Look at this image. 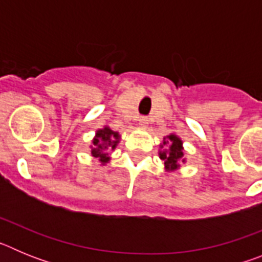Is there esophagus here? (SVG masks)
Listing matches in <instances>:
<instances>
[{
  "label": "esophagus",
  "instance_id": "34e87169",
  "mask_svg": "<svg viewBox=\"0 0 262 262\" xmlns=\"http://www.w3.org/2000/svg\"><path fill=\"white\" fill-rule=\"evenodd\" d=\"M139 126L142 128H145L148 126V118L147 117H140L139 118Z\"/></svg>",
  "mask_w": 262,
  "mask_h": 262
}]
</instances>
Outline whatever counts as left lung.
<instances>
[{"mask_svg": "<svg viewBox=\"0 0 262 262\" xmlns=\"http://www.w3.org/2000/svg\"><path fill=\"white\" fill-rule=\"evenodd\" d=\"M168 138L170 140V148H169V151L160 152V157L161 160H164L165 168L168 170H174L178 168V160H181L184 156L182 142L174 135H170ZM164 144H166V142H164Z\"/></svg>", "mask_w": 262, "mask_h": 262, "instance_id": "8db88e82", "label": "left lung"}]
</instances>
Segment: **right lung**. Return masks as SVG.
<instances>
[{
  "label": "right lung",
  "instance_id": "obj_1",
  "mask_svg": "<svg viewBox=\"0 0 262 262\" xmlns=\"http://www.w3.org/2000/svg\"><path fill=\"white\" fill-rule=\"evenodd\" d=\"M118 133L111 131L108 127L97 131V136L93 140L94 148L92 149V155L101 161V163H107L108 154L106 151L114 149L118 143Z\"/></svg>",
  "mask_w": 262,
  "mask_h": 262
}]
</instances>
